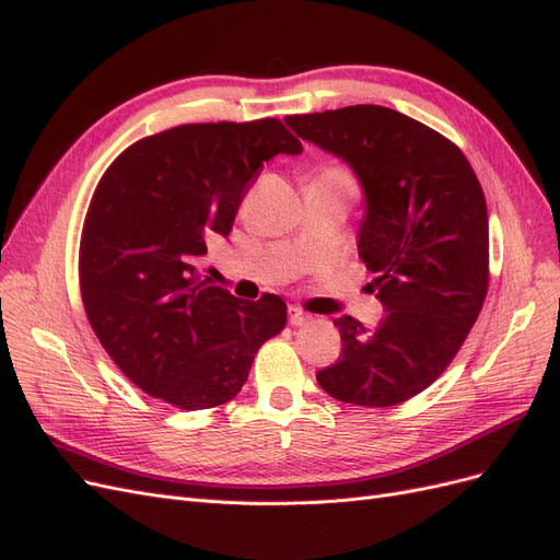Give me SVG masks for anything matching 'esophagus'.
Listing matches in <instances>:
<instances>
[{
  "label": "esophagus",
  "mask_w": 560,
  "mask_h": 560,
  "mask_svg": "<svg viewBox=\"0 0 560 560\" xmlns=\"http://www.w3.org/2000/svg\"><path fill=\"white\" fill-rule=\"evenodd\" d=\"M290 325H294V327H301V325H306V322L311 319V315L308 313H303L301 308H296V306H290Z\"/></svg>",
  "instance_id": "esophagus-1"
}]
</instances>
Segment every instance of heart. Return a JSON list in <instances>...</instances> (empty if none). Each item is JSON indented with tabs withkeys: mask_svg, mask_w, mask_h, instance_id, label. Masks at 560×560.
Returning a JSON list of instances; mask_svg holds the SVG:
<instances>
[{
	"mask_svg": "<svg viewBox=\"0 0 560 560\" xmlns=\"http://www.w3.org/2000/svg\"><path fill=\"white\" fill-rule=\"evenodd\" d=\"M319 177H327V179H341V182L352 184L350 175H348L346 171H341V167H322V171L317 173V177H315V179H319Z\"/></svg>",
	"mask_w": 560,
	"mask_h": 560,
	"instance_id": "heart-1",
	"label": "heart"
}]
</instances>
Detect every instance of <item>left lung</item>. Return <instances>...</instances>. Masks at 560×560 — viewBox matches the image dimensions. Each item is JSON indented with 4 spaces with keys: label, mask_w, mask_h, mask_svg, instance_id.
Instances as JSON below:
<instances>
[{
    "label": "left lung",
    "mask_w": 560,
    "mask_h": 560,
    "mask_svg": "<svg viewBox=\"0 0 560 560\" xmlns=\"http://www.w3.org/2000/svg\"><path fill=\"white\" fill-rule=\"evenodd\" d=\"M301 140L352 167L364 194L360 257L385 317L343 315L338 362L317 383L338 401L395 406L460 350L488 292V210L469 161L444 135L381 105L287 116Z\"/></svg>",
    "instance_id": "left-lung-1"
}]
</instances>
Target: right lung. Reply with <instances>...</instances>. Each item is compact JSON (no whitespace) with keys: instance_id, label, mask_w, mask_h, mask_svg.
I'll return each instance as SVG.
<instances>
[{"instance_id":"1","label":"right lung","mask_w":560,"mask_h":560,"mask_svg":"<svg viewBox=\"0 0 560 560\" xmlns=\"http://www.w3.org/2000/svg\"><path fill=\"white\" fill-rule=\"evenodd\" d=\"M303 147L278 118L189 124L128 147L100 179L81 233L79 280L109 358L147 395L184 411L241 393L254 354L287 322L284 301H241L198 280L247 186Z\"/></svg>"}]
</instances>
